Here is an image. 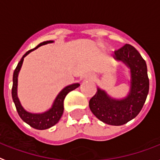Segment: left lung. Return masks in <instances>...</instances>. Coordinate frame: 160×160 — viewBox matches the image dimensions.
I'll list each match as a JSON object with an SVG mask.
<instances>
[{
  "instance_id": "1",
  "label": "left lung",
  "mask_w": 160,
  "mask_h": 160,
  "mask_svg": "<svg viewBox=\"0 0 160 160\" xmlns=\"http://www.w3.org/2000/svg\"><path fill=\"white\" fill-rule=\"evenodd\" d=\"M114 57L130 68L129 94L124 99L116 100L98 88L97 92L89 100V108L102 122L119 126L134 118L143 108L148 93L149 81L145 61L133 46L125 44L115 51Z\"/></svg>"
}]
</instances>
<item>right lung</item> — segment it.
Here are the masks:
<instances>
[{
	"mask_svg": "<svg viewBox=\"0 0 160 160\" xmlns=\"http://www.w3.org/2000/svg\"><path fill=\"white\" fill-rule=\"evenodd\" d=\"M52 42V41H47V42H43L40 43L38 47L33 48L32 50H29L28 52L25 53L24 56L22 57L21 61H20L18 64H17V68L15 69L14 73H13V85H12V96L13 102L15 103L17 111L19 114L20 118H22L25 122H27V124H29L31 127L34 128L36 129H39V130H43V129H48L49 128L52 127L57 123V122L60 120L61 117L63 113V101L64 98L67 96V94L69 92L72 91L77 88H78V83H74L72 85L66 87L65 88H63L62 91L59 92L58 97L54 101L52 107L50 109L47 111V112H43V113H39V114H36V113H31V112H27L26 110L22 107V105L20 103V101L17 98V77L21 68H22V62L24 60V58L27 54H29L31 52H32L35 49L38 48L39 47L48 43Z\"/></svg>",
	"mask_w": 160,
	"mask_h": 160,
	"instance_id": "add662e5",
	"label": "right lung"
}]
</instances>
